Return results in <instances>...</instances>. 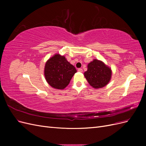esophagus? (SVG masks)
<instances>
[{"mask_svg":"<svg viewBox=\"0 0 146 146\" xmlns=\"http://www.w3.org/2000/svg\"><path fill=\"white\" fill-rule=\"evenodd\" d=\"M78 71L80 72H83V69L82 68H78Z\"/></svg>","mask_w":146,"mask_h":146,"instance_id":"34e87169","label":"esophagus"}]
</instances>
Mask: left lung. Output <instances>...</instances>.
Here are the masks:
<instances>
[{
  "instance_id": "1",
  "label": "left lung",
  "mask_w": 146,
  "mask_h": 146,
  "mask_svg": "<svg viewBox=\"0 0 146 146\" xmlns=\"http://www.w3.org/2000/svg\"><path fill=\"white\" fill-rule=\"evenodd\" d=\"M84 76L91 86L98 89L108 83L111 77V70L102 61L95 59L88 64Z\"/></svg>"
}]
</instances>
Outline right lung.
<instances>
[{"instance_id":"right-lung-1","label":"right lung","mask_w":146,"mask_h":146,"mask_svg":"<svg viewBox=\"0 0 146 146\" xmlns=\"http://www.w3.org/2000/svg\"><path fill=\"white\" fill-rule=\"evenodd\" d=\"M77 70L66 60L64 56L56 54L45 65L44 76L49 85L58 90L67 86Z\"/></svg>"}]
</instances>
